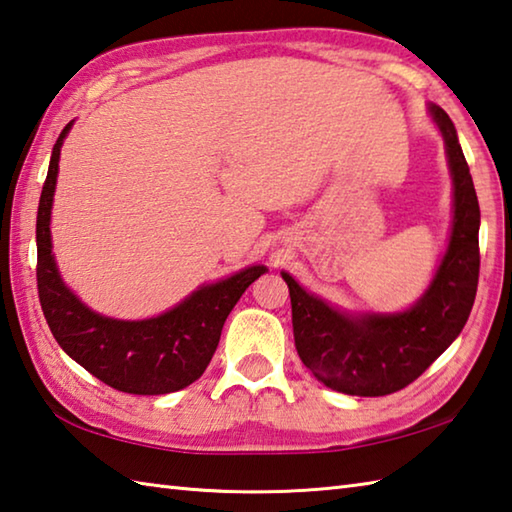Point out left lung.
I'll list each match as a JSON object with an SVG mask.
<instances>
[{
	"mask_svg": "<svg viewBox=\"0 0 512 512\" xmlns=\"http://www.w3.org/2000/svg\"><path fill=\"white\" fill-rule=\"evenodd\" d=\"M430 113L446 142L455 216L441 265L417 303L399 314L352 316L307 294L283 272L292 298L296 352L327 388L356 397L403 390L457 339L479 283V200L455 124L437 104Z\"/></svg>",
	"mask_w": 512,
	"mask_h": 512,
	"instance_id": "8db88e82",
	"label": "left lung"
}]
</instances>
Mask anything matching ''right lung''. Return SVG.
<instances>
[{"label":"right lung","mask_w":512,"mask_h":512,"mask_svg":"<svg viewBox=\"0 0 512 512\" xmlns=\"http://www.w3.org/2000/svg\"><path fill=\"white\" fill-rule=\"evenodd\" d=\"M57 138L37 207V294L62 350L95 379L127 394H167L200 379L238 298L267 267L254 265L225 281L202 285L173 310L144 321H118L91 312L62 283L51 252V207L62 142Z\"/></svg>","instance_id":"right-lung-1"}]
</instances>
